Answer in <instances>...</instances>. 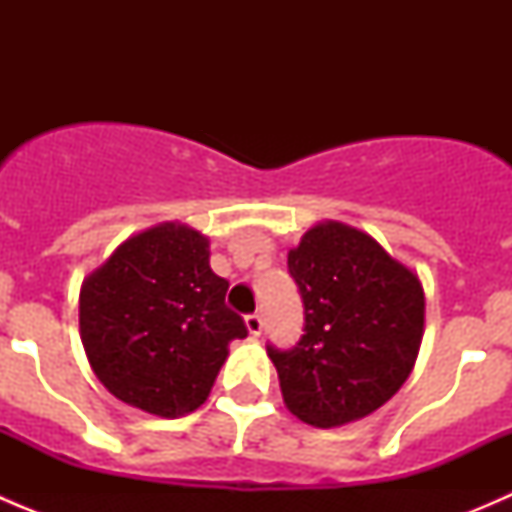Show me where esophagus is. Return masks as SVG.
I'll return each instance as SVG.
<instances>
[{"label": "esophagus", "instance_id": "obj_1", "mask_svg": "<svg viewBox=\"0 0 512 512\" xmlns=\"http://www.w3.org/2000/svg\"><path fill=\"white\" fill-rule=\"evenodd\" d=\"M245 327H247V332L252 334V337H260L262 327H265V324H262L260 314H247V317H245Z\"/></svg>", "mask_w": 512, "mask_h": 512}]
</instances>
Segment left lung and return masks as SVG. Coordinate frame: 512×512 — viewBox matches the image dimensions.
I'll use <instances>...</instances> for the list:
<instances>
[{
    "mask_svg": "<svg viewBox=\"0 0 512 512\" xmlns=\"http://www.w3.org/2000/svg\"><path fill=\"white\" fill-rule=\"evenodd\" d=\"M304 302V334L267 347L285 406L317 428L374 414L414 371L426 297L418 275L369 232L322 220L287 252Z\"/></svg>",
    "mask_w": 512,
    "mask_h": 512,
    "instance_id": "left-lung-1",
    "label": "left lung"
}]
</instances>
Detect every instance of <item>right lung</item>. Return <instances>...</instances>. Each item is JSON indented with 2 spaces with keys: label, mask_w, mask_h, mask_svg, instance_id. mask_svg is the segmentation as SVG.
I'll use <instances>...</instances> for the list:
<instances>
[{
  "label": "right lung",
  "mask_w": 512,
  "mask_h": 512,
  "mask_svg": "<svg viewBox=\"0 0 512 512\" xmlns=\"http://www.w3.org/2000/svg\"><path fill=\"white\" fill-rule=\"evenodd\" d=\"M210 240L185 223L131 235L84 277L79 332L96 379L123 404L160 418L208 401L245 322L225 307Z\"/></svg>",
  "instance_id": "add662e5"
}]
</instances>
